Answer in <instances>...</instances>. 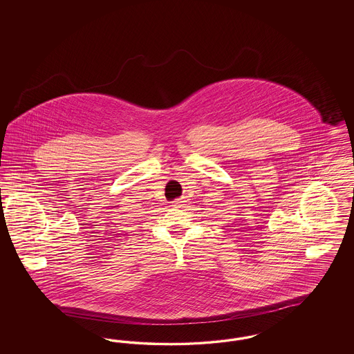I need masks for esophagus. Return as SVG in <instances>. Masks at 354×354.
<instances>
[{
    "label": "esophagus",
    "mask_w": 354,
    "mask_h": 354,
    "mask_svg": "<svg viewBox=\"0 0 354 354\" xmlns=\"http://www.w3.org/2000/svg\"><path fill=\"white\" fill-rule=\"evenodd\" d=\"M182 201H179V199H176V201H174V202H172V205H174V207H180V205H182Z\"/></svg>",
    "instance_id": "34e87169"
}]
</instances>
